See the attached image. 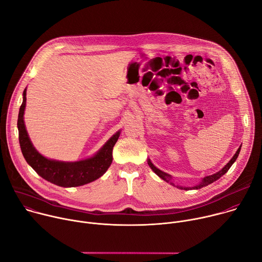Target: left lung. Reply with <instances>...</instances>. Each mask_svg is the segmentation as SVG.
<instances>
[{"instance_id": "1", "label": "left lung", "mask_w": 262, "mask_h": 262, "mask_svg": "<svg viewBox=\"0 0 262 262\" xmlns=\"http://www.w3.org/2000/svg\"><path fill=\"white\" fill-rule=\"evenodd\" d=\"M239 151H241V147L237 149V151H236V154L233 156V158L229 161V163L224 167L221 171H219V172H216V173H214V174H212V175H209V176H206V177H204L203 179H202V181L198 184V185H196V186H194L193 189H195V190H199V189H201V188H203V186H205V185H208V184H210V183H212L213 181H215V180H217L220 177H222L224 174H225L229 169H230V167L232 166V164L236 161V159H237V157H238V155H239ZM148 165H149V167H150L152 170H154V172L158 175V176H160L162 179H164L165 181H167V182H169L170 181V175H168L167 173H165V172H163V171H161L160 169H158L157 167H155L154 165H152V163L150 162V160H148ZM173 184V183H172ZM177 188H180L181 190H185V191H189V190H192V188H181V186H177Z\"/></svg>"}]
</instances>
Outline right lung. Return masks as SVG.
Returning a JSON list of instances; mask_svg holds the SVG:
<instances>
[{"label":"right lung","instance_id":"1","mask_svg":"<svg viewBox=\"0 0 262 262\" xmlns=\"http://www.w3.org/2000/svg\"><path fill=\"white\" fill-rule=\"evenodd\" d=\"M26 93L27 89H25L23 93L24 99L19 107L17 119L18 140L25 160L36 171V173L46 180L59 186H63V188L83 185L94 181L103 175L113 161L112 151H113V147L120 136V132L112 137L91 159L73 163L48 160L38 154V151L33 147L26 130L24 123V112L27 100Z\"/></svg>","mask_w":262,"mask_h":262}]
</instances>
